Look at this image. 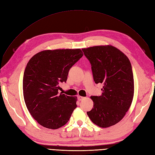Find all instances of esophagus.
<instances>
[{
    "label": "esophagus",
    "mask_w": 155,
    "mask_h": 155,
    "mask_svg": "<svg viewBox=\"0 0 155 155\" xmlns=\"http://www.w3.org/2000/svg\"><path fill=\"white\" fill-rule=\"evenodd\" d=\"M84 98H85V97H82V96H80V95H79L78 97V99L79 101H82V100H83Z\"/></svg>",
    "instance_id": "1"
}]
</instances>
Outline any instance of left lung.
<instances>
[{
    "label": "left lung",
    "instance_id": "left-lung-1",
    "mask_svg": "<svg viewBox=\"0 0 155 155\" xmlns=\"http://www.w3.org/2000/svg\"><path fill=\"white\" fill-rule=\"evenodd\" d=\"M91 63L94 81L103 83L100 96H91L93 108L87 112L93 123L108 127L120 122L129 110L134 95V79L130 60L110 45L82 49Z\"/></svg>",
    "mask_w": 155,
    "mask_h": 155
}]
</instances>
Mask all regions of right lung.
<instances>
[{"label": "right lung", "mask_w": 155, "mask_h": 155, "mask_svg": "<svg viewBox=\"0 0 155 155\" xmlns=\"http://www.w3.org/2000/svg\"><path fill=\"white\" fill-rule=\"evenodd\" d=\"M80 49L44 50L32 57L23 77L27 108L38 124L56 130L67 123L77 107V97L58 93L70 68L83 56Z\"/></svg>", "instance_id": "1"}]
</instances>
